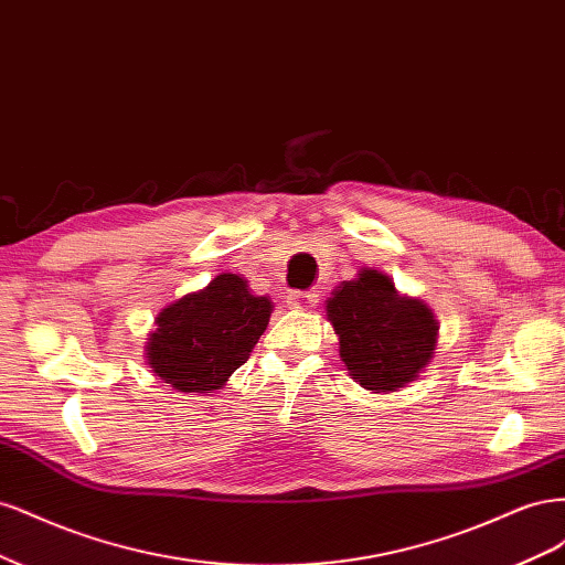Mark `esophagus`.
I'll list each match as a JSON object with an SVG mask.
<instances>
[{
  "label": "esophagus",
  "mask_w": 565,
  "mask_h": 565,
  "mask_svg": "<svg viewBox=\"0 0 565 565\" xmlns=\"http://www.w3.org/2000/svg\"><path fill=\"white\" fill-rule=\"evenodd\" d=\"M287 303L297 311H309L318 303V295L316 292H292L287 297Z\"/></svg>",
  "instance_id": "obj_1"
}]
</instances>
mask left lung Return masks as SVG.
Wrapping results in <instances>:
<instances>
[{
  "label": "left lung",
  "mask_w": 565,
  "mask_h": 565,
  "mask_svg": "<svg viewBox=\"0 0 565 565\" xmlns=\"http://www.w3.org/2000/svg\"><path fill=\"white\" fill-rule=\"evenodd\" d=\"M328 320L351 377L372 393L398 391L431 363L438 322L422 299L398 295L384 273L361 268L328 299Z\"/></svg>",
  "instance_id": "1"
}]
</instances>
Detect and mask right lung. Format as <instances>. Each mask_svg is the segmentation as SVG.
Wrapping results in <instances>:
<instances>
[{
	"mask_svg": "<svg viewBox=\"0 0 565 565\" xmlns=\"http://www.w3.org/2000/svg\"><path fill=\"white\" fill-rule=\"evenodd\" d=\"M270 313L268 297L252 295L235 273H221L160 311L148 337V365L177 391L212 393L247 361Z\"/></svg>",
	"mask_w": 565,
	"mask_h": 565,
	"instance_id": "1",
	"label": "right lung"
}]
</instances>
